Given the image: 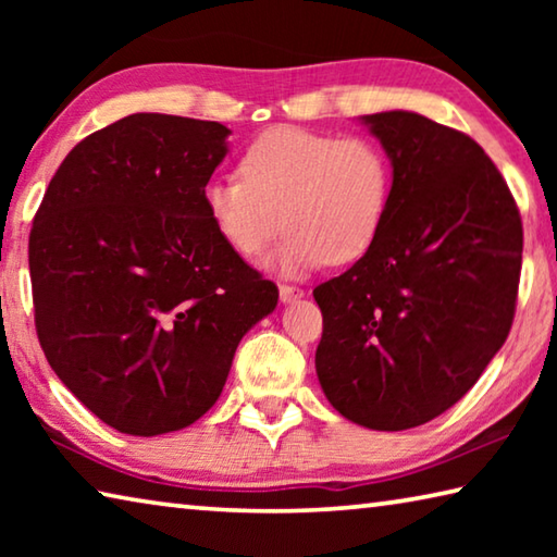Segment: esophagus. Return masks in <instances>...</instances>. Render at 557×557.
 <instances>
[{
    "mask_svg": "<svg viewBox=\"0 0 557 557\" xmlns=\"http://www.w3.org/2000/svg\"><path fill=\"white\" fill-rule=\"evenodd\" d=\"M301 295H305V289L297 287V285H285V282H282V285H280V299L282 301H295Z\"/></svg>",
    "mask_w": 557,
    "mask_h": 557,
    "instance_id": "34e87169",
    "label": "esophagus"
}]
</instances>
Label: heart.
Masks as SVG:
<instances>
[{
  "mask_svg": "<svg viewBox=\"0 0 557 557\" xmlns=\"http://www.w3.org/2000/svg\"><path fill=\"white\" fill-rule=\"evenodd\" d=\"M238 174L203 186V211L240 258H256L287 225L270 260L287 272L361 260L391 213V159L361 135L275 125L243 149Z\"/></svg>",
  "mask_w": 557,
  "mask_h": 557,
  "instance_id": "b5f03b06",
  "label": "heart"
}]
</instances>
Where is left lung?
<instances>
[{
	"mask_svg": "<svg viewBox=\"0 0 557 557\" xmlns=\"http://www.w3.org/2000/svg\"><path fill=\"white\" fill-rule=\"evenodd\" d=\"M366 122L393 164L379 243L314 289L317 375L346 420L425 425L479 381L511 332L523 225L496 164L465 132L418 112Z\"/></svg>",
	"mask_w": 557,
	"mask_h": 557,
	"instance_id": "obj_1",
	"label": "left lung"
}]
</instances>
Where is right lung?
Segmentation results:
<instances>
[{
  "label": "right lung",
  "mask_w": 557,
  "mask_h": 557,
  "mask_svg": "<svg viewBox=\"0 0 557 557\" xmlns=\"http://www.w3.org/2000/svg\"><path fill=\"white\" fill-rule=\"evenodd\" d=\"M228 127L137 112L92 132L34 215L36 336L75 398L125 435L182 430L219 400L277 285L213 231L201 191Z\"/></svg>",
  "instance_id": "obj_1"
}]
</instances>
